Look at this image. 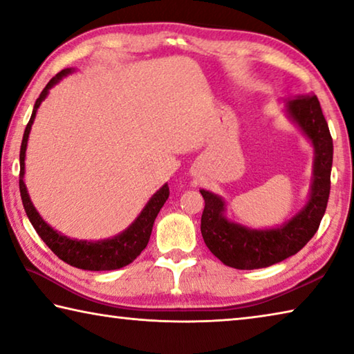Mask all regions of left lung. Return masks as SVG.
I'll return each instance as SVG.
<instances>
[{
	"instance_id": "left-lung-1",
	"label": "left lung",
	"mask_w": 354,
	"mask_h": 354,
	"mask_svg": "<svg viewBox=\"0 0 354 354\" xmlns=\"http://www.w3.org/2000/svg\"><path fill=\"white\" fill-rule=\"evenodd\" d=\"M287 112L315 148L313 189L301 212L274 230H247L225 218V203L221 198L207 190H200L205 198L203 239L211 253L227 267L254 270L297 254L314 237L325 215L331 189L333 137L319 98L315 95L298 97L287 104Z\"/></svg>"
}]
</instances>
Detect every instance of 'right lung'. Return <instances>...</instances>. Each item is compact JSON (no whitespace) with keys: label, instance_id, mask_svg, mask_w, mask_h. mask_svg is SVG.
I'll list each match as a JSON object with an SVG mask.
<instances>
[{"label":"right lung","instance_id":"right-lung-1","mask_svg":"<svg viewBox=\"0 0 354 354\" xmlns=\"http://www.w3.org/2000/svg\"><path fill=\"white\" fill-rule=\"evenodd\" d=\"M70 71V68L59 71V73L55 77H51L50 82L46 84V87L41 91L37 101H35L32 115L26 124L25 134H23L20 148V195L23 207H25L28 218L34 226V230L37 231V234L41 237V241L48 245V248H50L59 259H62L64 262H67L76 268H82V270H117V268H122L133 262L136 257L145 250L149 241V236H151L154 220L158 217L160 207L164 206V203L169 198V184H165L162 189L156 192L151 196V200L148 201L145 209H143L139 217H137V220L127 231H123L122 234L101 242H86L73 241V239L65 237L53 230L50 225H46L45 221L41 220L39 212L34 209L31 200H29L25 181H23V175H25V153L28 145V137L35 118V112H37V107L40 106L41 101L45 100L48 91H50L55 84L61 81L64 76H67Z\"/></svg>","mask_w":354,"mask_h":354}]
</instances>
